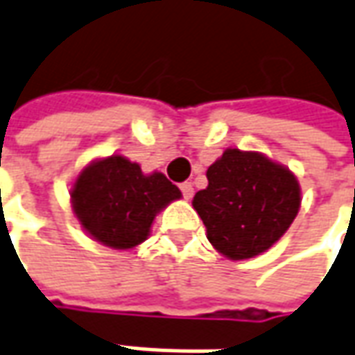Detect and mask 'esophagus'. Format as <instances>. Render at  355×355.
Listing matches in <instances>:
<instances>
[{"instance_id": "34e87169", "label": "esophagus", "mask_w": 355, "mask_h": 355, "mask_svg": "<svg viewBox=\"0 0 355 355\" xmlns=\"http://www.w3.org/2000/svg\"><path fill=\"white\" fill-rule=\"evenodd\" d=\"M180 190H182V196H184L187 200H190V198H192V194H194V189H192V184H190V182H182V184H180Z\"/></svg>"}]
</instances>
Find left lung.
Segmentation results:
<instances>
[{"mask_svg": "<svg viewBox=\"0 0 355 355\" xmlns=\"http://www.w3.org/2000/svg\"><path fill=\"white\" fill-rule=\"evenodd\" d=\"M192 206L206 238L232 261L261 255L283 238L300 210V184L288 166L259 151L226 149L206 171Z\"/></svg>", "mask_w": 355, "mask_h": 355, "instance_id": "8db88e82", "label": "left lung"}]
</instances>
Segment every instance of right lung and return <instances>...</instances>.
<instances>
[{"mask_svg": "<svg viewBox=\"0 0 355 355\" xmlns=\"http://www.w3.org/2000/svg\"><path fill=\"white\" fill-rule=\"evenodd\" d=\"M182 194L155 171L145 175L123 155L84 166L70 187V204L82 230L112 250H133L151 234L155 216Z\"/></svg>", "mask_w": 355, "mask_h": 355, "instance_id": "obj_1", "label": "right lung"}]
</instances>
